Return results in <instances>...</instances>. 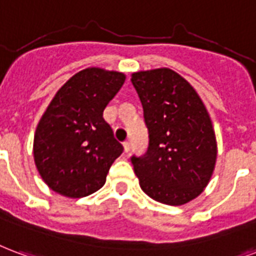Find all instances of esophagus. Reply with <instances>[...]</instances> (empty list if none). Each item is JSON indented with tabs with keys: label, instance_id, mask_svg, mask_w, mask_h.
<instances>
[{
	"label": "esophagus",
	"instance_id": "34e87169",
	"mask_svg": "<svg viewBox=\"0 0 256 256\" xmlns=\"http://www.w3.org/2000/svg\"><path fill=\"white\" fill-rule=\"evenodd\" d=\"M123 149H124V152L126 153L130 152V142H128V141H126V142H123Z\"/></svg>",
	"mask_w": 256,
	"mask_h": 256
}]
</instances>
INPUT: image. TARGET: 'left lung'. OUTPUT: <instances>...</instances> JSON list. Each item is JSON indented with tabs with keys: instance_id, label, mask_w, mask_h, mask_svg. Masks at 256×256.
<instances>
[{
	"instance_id": "1",
	"label": "left lung",
	"mask_w": 256,
	"mask_h": 256,
	"mask_svg": "<svg viewBox=\"0 0 256 256\" xmlns=\"http://www.w3.org/2000/svg\"><path fill=\"white\" fill-rule=\"evenodd\" d=\"M149 134L146 152L132 156L142 191L166 205H184L204 191L217 158L205 104L180 74L166 68L132 74Z\"/></svg>"
}]
</instances>
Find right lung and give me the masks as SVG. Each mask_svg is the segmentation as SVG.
<instances>
[{"mask_svg": "<svg viewBox=\"0 0 256 256\" xmlns=\"http://www.w3.org/2000/svg\"><path fill=\"white\" fill-rule=\"evenodd\" d=\"M124 80L119 72L88 68L66 81L51 100L38 123L34 158L52 191L82 198L104 186L123 146L103 111Z\"/></svg>", "mask_w": 256, "mask_h": 256, "instance_id": "obj_1", "label": "right lung"}]
</instances>
